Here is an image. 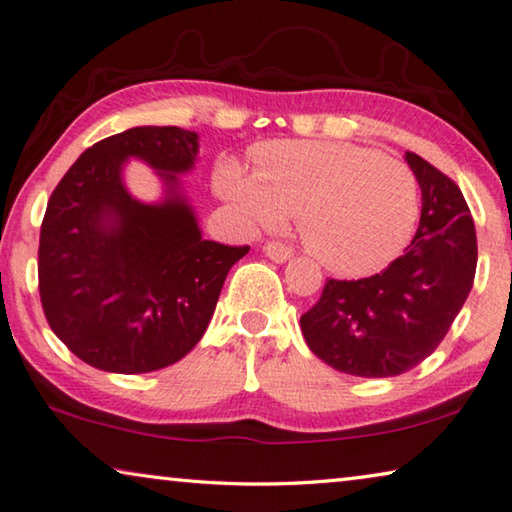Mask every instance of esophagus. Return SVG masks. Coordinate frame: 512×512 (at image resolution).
<instances>
[{"label":"esophagus","instance_id":"esophagus-1","mask_svg":"<svg viewBox=\"0 0 512 512\" xmlns=\"http://www.w3.org/2000/svg\"><path fill=\"white\" fill-rule=\"evenodd\" d=\"M263 251H265V256L274 263H286V261H290V258H293V249L281 245V242H267Z\"/></svg>","mask_w":512,"mask_h":512}]
</instances>
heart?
Returning a JSON list of instances; mask_svg holds the SVG:
<instances>
[{
    "label": "heart",
    "mask_w": 512,
    "mask_h": 512,
    "mask_svg": "<svg viewBox=\"0 0 512 512\" xmlns=\"http://www.w3.org/2000/svg\"><path fill=\"white\" fill-rule=\"evenodd\" d=\"M256 171L222 160L215 190L245 233L274 231L297 212L304 245L336 274L361 277L412 238L419 185L407 164L345 141H272Z\"/></svg>",
    "instance_id": "b5f03b06"
}]
</instances>
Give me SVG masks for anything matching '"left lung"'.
<instances>
[{
    "label": "left lung",
    "instance_id": "8db88e82",
    "mask_svg": "<svg viewBox=\"0 0 512 512\" xmlns=\"http://www.w3.org/2000/svg\"><path fill=\"white\" fill-rule=\"evenodd\" d=\"M405 162L421 187L412 245L373 277L329 279L300 318L313 355L348 375L393 377L421 364L474 286L476 229L460 187L416 153Z\"/></svg>",
    "mask_w": 512,
    "mask_h": 512
}]
</instances>
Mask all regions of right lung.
I'll return each instance as SVG.
<instances>
[{
	"mask_svg": "<svg viewBox=\"0 0 512 512\" xmlns=\"http://www.w3.org/2000/svg\"><path fill=\"white\" fill-rule=\"evenodd\" d=\"M130 159L163 180L157 202L124 185ZM199 160V135L141 125L84 151L47 201L38 290L52 332L107 373L176 364L201 336L231 267L249 247L206 240L180 176Z\"/></svg>",
	"mask_w": 512,
	"mask_h": 512,
	"instance_id": "right-lung-1",
	"label": "right lung"
}]
</instances>
